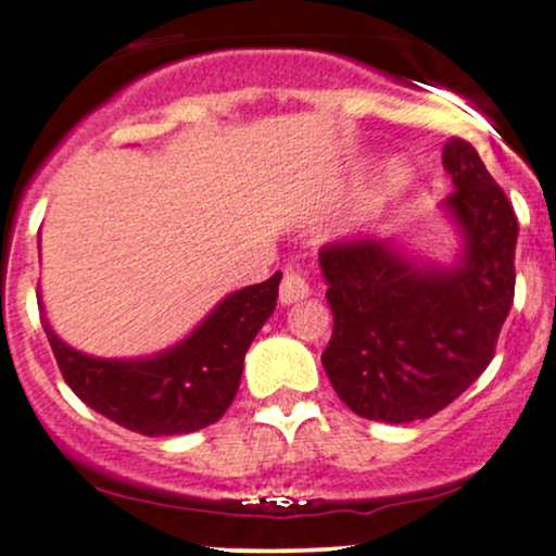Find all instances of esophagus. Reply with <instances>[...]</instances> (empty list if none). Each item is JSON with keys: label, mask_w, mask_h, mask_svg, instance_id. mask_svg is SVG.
I'll use <instances>...</instances> for the list:
<instances>
[{"label": "esophagus", "mask_w": 556, "mask_h": 556, "mask_svg": "<svg viewBox=\"0 0 556 556\" xmlns=\"http://www.w3.org/2000/svg\"><path fill=\"white\" fill-rule=\"evenodd\" d=\"M308 295H311L308 279H305L295 266H287L282 274V285H279V300H282V305H292L298 303V300H305Z\"/></svg>", "instance_id": "1"}]
</instances>
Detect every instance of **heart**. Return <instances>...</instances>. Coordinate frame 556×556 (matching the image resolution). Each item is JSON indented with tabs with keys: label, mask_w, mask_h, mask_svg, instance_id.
Returning a JSON list of instances; mask_svg holds the SVG:
<instances>
[{
	"label": "heart",
	"mask_w": 556,
	"mask_h": 556,
	"mask_svg": "<svg viewBox=\"0 0 556 556\" xmlns=\"http://www.w3.org/2000/svg\"><path fill=\"white\" fill-rule=\"evenodd\" d=\"M413 182V169L405 159H389L384 167L379 169L376 180L368 190V195L363 198V206L358 219H371L374 214H379L381 208H387L389 203H394L397 198L405 195V190Z\"/></svg>",
	"instance_id": "b5f03b06"
}]
</instances>
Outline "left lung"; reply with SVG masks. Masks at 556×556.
<instances>
[{
  "label": "left lung",
  "mask_w": 556,
  "mask_h": 556,
  "mask_svg": "<svg viewBox=\"0 0 556 556\" xmlns=\"http://www.w3.org/2000/svg\"><path fill=\"white\" fill-rule=\"evenodd\" d=\"M452 190L442 201L460 235L450 266L410 258L392 240L324 248L334 331L321 363L355 416L381 424L431 418L494 358L513 308L518 219L481 156L460 138L442 151Z\"/></svg>",
  "instance_id": "left-lung-1"
}]
</instances>
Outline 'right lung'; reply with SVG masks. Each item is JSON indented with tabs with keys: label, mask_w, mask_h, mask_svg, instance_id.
Masks as SVG:
<instances>
[{
	"label": "right lung",
	"mask_w": 556,
	"mask_h": 556,
	"mask_svg": "<svg viewBox=\"0 0 556 556\" xmlns=\"http://www.w3.org/2000/svg\"><path fill=\"white\" fill-rule=\"evenodd\" d=\"M279 279L277 271L229 292L185 340L146 358L80 353L56 337L41 298L38 308L62 376L88 407L143 437H177L216 424L232 405L248 348L277 308Z\"/></svg>",
	"instance_id": "obj_1"
}]
</instances>
